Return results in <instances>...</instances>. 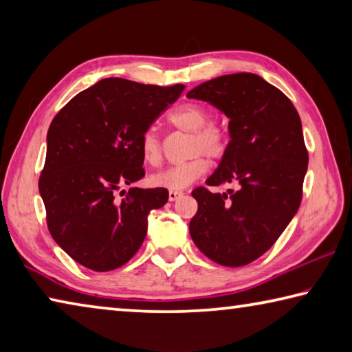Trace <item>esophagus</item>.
Segmentation results:
<instances>
[{
  "label": "esophagus",
  "mask_w": 352,
  "mask_h": 352,
  "mask_svg": "<svg viewBox=\"0 0 352 352\" xmlns=\"http://www.w3.org/2000/svg\"><path fill=\"white\" fill-rule=\"evenodd\" d=\"M180 197H183V192H180V190H169V200L170 201H175Z\"/></svg>",
  "instance_id": "esophagus-1"
}]
</instances>
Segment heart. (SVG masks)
I'll return each mask as SVG.
<instances>
[{
	"label": "heart",
	"instance_id": "obj_1",
	"mask_svg": "<svg viewBox=\"0 0 352 352\" xmlns=\"http://www.w3.org/2000/svg\"><path fill=\"white\" fill-rule=\"evenodd\" d=\"M208 118H210V113L205 107L194 102L184 104L170 113L169 121L172 126L183 132H189L188 153L194 157L183 163L172 164L155 174L152 177L153 184L170 190H182L206 172L208 164L200 153L212 160L223 157L226 146H228V133L222 124ZM140 148L146 163L155 166L162 162V141L155 129H147L142 132Z\"/></svg>",
	"mask_w": 352,
	"mask_h": 352
}]
</instances>
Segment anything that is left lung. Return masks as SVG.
<instances>
[{
  "mask_svg": "<svg viewBox=\"0 0 352 352\" xmlns=\"http://www.w3.org/2000/svg\"><path fill=\"white\" fill-rule=\"evenodd\" d=\"M230 118V142L208 186L236 183L237 190H192L197 214L189 233L197 248L225 267L247 265L264 254L298 211L309 155L301 119L285 94L262 77H216L188 91Z\"/></svg>",
  "mask_w": 352,
  "mask_h": 352,
  "instance_id": "8db88e82",
  "label": "left lung"
}]
</instances>
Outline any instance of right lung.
Listing matches in <instances>:
<instances>
[{"instance_id":"right-lung-1","label":"right lung","mask_w":352,"mask_h":352,"mask_svg":"<svg viewBox=\"0 0 352 352\" xmlns=\"http://www.w3.org/2000/svg\"><path fill=\"white\" fill-rule=\"evenodd\" d=\"M184 85H144L109 77L80 91L52 119L38 189L47 230L58 247L94 272L133 258L147 216L164 206L168 189L130 188L144 177L140 140L175 102Z\"/></svg>"}]
</instances>
